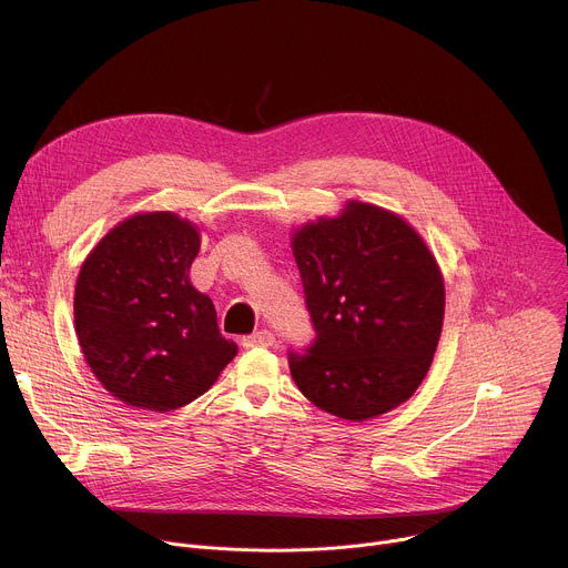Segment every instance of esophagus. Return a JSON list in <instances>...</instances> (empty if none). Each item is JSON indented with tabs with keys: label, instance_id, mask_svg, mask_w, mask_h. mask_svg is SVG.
<instances>
[{
	"label": "esophagus",
	"instance_id": "esophagus-1",
	"mask_svg": "<svg viewBox=\"0 0 568 568\" xmlns=\"http://www.w3.org/2000/svg\"><path fill=\"white\" fill-rule=\"evenodd\" d=\"M276 344V337L272 331H258V333H252L247 337H242V346L245 348H256V346H263V348H270Z\"/></svg>",
	"mask_w": 568,
	"mask_h": 568
}]
</instances>
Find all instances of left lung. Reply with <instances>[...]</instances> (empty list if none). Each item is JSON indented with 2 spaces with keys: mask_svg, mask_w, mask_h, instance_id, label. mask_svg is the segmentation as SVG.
I'll list each match as a JSON object with an SVG mask.
<instances>
[{
  "mask_svg": "<svg viewBox=\"0 0 568 568\" xmlns=\"http://www.w3.org/2000/svg\"><path fill=\"white\" fill-rule=\"evenodd\" d=\"M314 342L290 351L298 390L344 420H368L425 379L445 314V285L423 237L402 217L351 202L292 240Z\"/></svg>",
  "mask_w": 568,
  "mask_h": 568,
  "instance_id": "left-lung-1",
  "label": "left lung"
}]
</instances>
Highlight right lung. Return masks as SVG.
Instances as JSON below:
<instances>
[{
    "mask_svg": "<svg viewBox=\"0 0 568 568\" xmlns=\"http://www.w3.org/2000/svg\"><path fill=\"white\" fill-rule=\"evenodd\" d=\"M200 233L175 213L116 224L80 267L78 344L99 382L130 407L171 412L211 388L237 346L189 281Z\"/></svg>",
    "mask_w": 568,
    "mask_h": 568,
    "instance_id": "1",
    "label": "right lung"
}]
</instances>
